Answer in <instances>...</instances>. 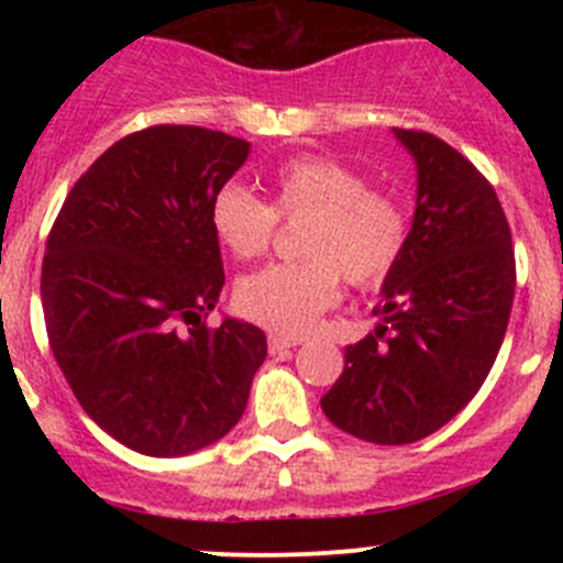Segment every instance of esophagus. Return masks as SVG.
Returning <instances> with one entry per match:
<instances>
[{
	"label": "esophagus",
	"mask_w": 563,
	"mask_h": 563,
	"mask_svg": "<svg viewBox=\"0 0 563 563\" xmlns=\"http://www.w3.org/2000/svg\"><path fill=\"white\" fill-rule=\"evenodd\" d=\"M297 340H291V338H283V334H269V354L272 356H283V354H288V351H294L297 349Z\"/></svg>",
	"instance_id": "esophagus-1"
}]
</instances>
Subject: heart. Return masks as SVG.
Instances as JSON below:
<instances>
[{"label":"heart","mask_w":563,"mask_h":563,"mask_svg":"<svg viewBox=\"0 0 563 563\" xmlns=\"http://www.w3.org/2000/svg\"><path fill=\"white\" fill-rule=\"evenodd\" d=\"M269 203L240 185L218 190L212 231L236 258L269 247L277 218L302 223L294 264H272L236 283V308L280 334H305L340 299V275L376 288L391 275L411 240V212L395 192L329 157H291L269 176Z\"/></svg>","instance_id":"b5f03b06"}]
</instances>
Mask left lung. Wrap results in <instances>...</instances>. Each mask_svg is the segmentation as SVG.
Instances as JSON below:
<instances>
[{"mask_svg": "<svg viewBox=\"0 0 563 563\" xmlns=\"http://www.w3.org/2000/svg\"><path fill=\"white\" fill-rule=\"evenodd\" d=\"M417 166V209L378 323L345 349L321 408L334 428L413 444L468 406L496 362L515 299V250L496 190L446 141L391 128Z\"/></svg>", "mask_w": 563, "mask_h": 563, "instance_id": "8db88e82", "label": "left lung"}]
</instances>
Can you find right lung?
I'll list each match as a JSON object with an SVG mask.
<instances>
[{"instance_id": "right-lung-1", "label": "right lung", "mask_w": 563, "mask_h": 563, "mask_svg": "<svg viewBox=\"0 0 563 563\" xmlns=\"http://www.w3.org/2000/svg\"><path fill=\"white\" fill-rule=\"evenodd\" d=\"M250 144L196 124L124 135L73 185L45 242V329L100 430L150 457H181L242 419L266 360L258 327L225 316L209 207Z\"/></svg>"}]
</instances>
